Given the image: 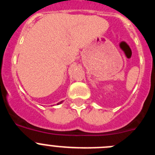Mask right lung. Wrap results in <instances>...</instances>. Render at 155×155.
Masks as SVG:
<instances>
[{"label":"right lung","mask_w":155,"mask_h":155,"mask_svg":"<svg viewBox=\"0 0 155 155\" xmlns=\"http://www.w3.org/2000/svg\"><path fill=\"white\" fill-rule=\"evenodd\" d=\"M61 102H59V103H58V105H59V104H61Z\"/></svg>","instance_id":"1"}]
</instances>
